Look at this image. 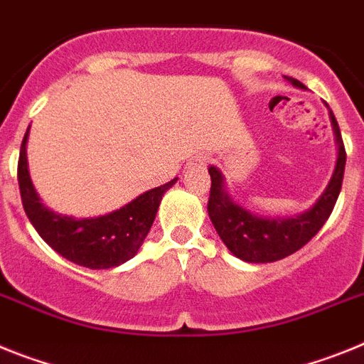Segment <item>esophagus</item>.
<instances>
[{
	"label": "esophagus",
	"mask_w": 364,
	"mask_h": 364,
	"mask_svg": "<svg viewBox=\"0 0 364 364\" xmlns=\"http://www.w3.org/2000/svg\"><path fill=\"white\" fill-rule=\"evenodd\" d=\"M188 164H191V166H194V168H201V166H205V164H207V157H205L203 154H200V156H194L191 161H188Z\"/></svg>",
	"instance_id": "1"
}]
</instances>
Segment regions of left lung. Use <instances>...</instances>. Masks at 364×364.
Returning <instances> with one entry per match:
<instances>
[{
  "label": "left lung",
  "mask_w": 364,
  "mask_h": 364,
  "mask_svg": "<svg viewBox=\"0 0 364 364\" xmlns=\"http://www.w3.org/2000/svg\"><path fill=\"white\" fill-rule=\"evenodd\" d=\"M295 87L304 90V84L295 78L286 77ZM331 126H333L335 141L339 146L337 163L331 173V179L324 188L314 207L289 218H262L249 213L247 208L240 207L223 188V173L216 166H208L210 173V198H208V216L214 229L220 235L221 242L225 243L236 258L251 264H267L289 257L293 252L304 247L309 240L317 235L321 227L326 223L335 201L339 198L343 186L344 164H346V151H344L343 137L335 115L330 112Z\"/></svg>",
  "instance_id": "8db88e82"
}]
</instances>
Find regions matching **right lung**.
<instances>
[{"instance_id": "1", "label": "right lung", "mask_w": 364, "mask_h": 364, "mask_svg": "<svg viewBox=\"0 0 364 364\" xmlns=\"http://www.w3.org/2000/svg\"><path fill=\"white\" fill-rule=\"evenodd\" d=\"M27 139L29 129L21 143L18 183L25 214L43 242L73 264L90 269H109L134 258L150 232L164 192L178 178L137 196L128 205L104 216H64L47 208L34 191L27 163Z\"/></svg>"}]
</instances>
